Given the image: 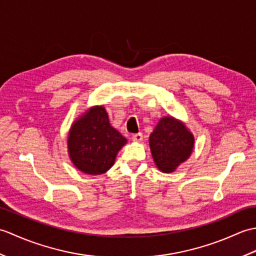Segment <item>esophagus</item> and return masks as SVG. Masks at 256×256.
Segmentation results:
<instances>
[{
  "label": "esophagus",
  "instance_id": "obj_1",
  "mask_svg": "<svg viewBox=\"0 0 256 256\" xmlns=\"http://www.w3.org/2000/svg\"><path fill=\"white\" fill-rule=\"evenodd\" d=\"M132 140L135 142H140L143 140V134L142 133H135L132 135Z\"/></svg>",
  "mask_w": 256,
  "mask_h": 256
}]
</instances>
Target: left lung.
<instances>
[{
	"instance_id": "8db88e82",
	"label": "left lung",
	"mask_w": 256,
	"mask_h": 256,
	"mask_svg": "<svg viewBox=\"0 0 256 256\" xmlns=\"http://www.w3.org/2000/svg\"><path fill=\"white\" fill-rule=\"evenodd\" d=\"M194 138L182 121L172 116L160 120L150 135V148L156 166L162 172H175L189 158L194 150Z\"/></svg>"
}]
</instances>
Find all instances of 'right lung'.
<instances>
[{
  "mask_svg": "<svg viewBox=\"0 0 256 256\" xmlns=\"http://www.w3.org/2000/svg\"><path fill=\"white\" fill-rule=\"evenodd\" d=\"M126 138L111 126L103 106H94L72 125L68 135L69 157L79 170L89 175L108 172Z\"/></svg>",
  "mask_w": 256,
  "mask_h": 256,
  "instance_id": "add662e5",
  "label": "right lung"
}]
</instances>
